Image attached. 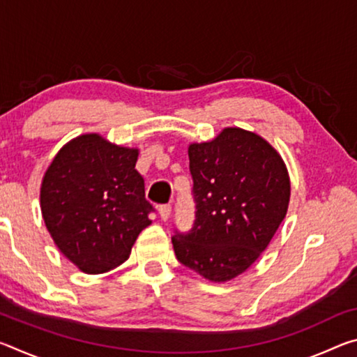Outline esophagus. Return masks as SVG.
<instances>
[{
	"label": "esophagus",
	"mask_w": 357,
	"mask_h": 357,
	"mask_svg": "<svg viewBox=\"0 0 357 357\" xmlns=\"http://www.w3.org/2000/svg\"><path fill=\"white\" fill-rule=\"evenodd\" d=\"M159 214H160V219L167 222L170 219V214H172V206L170 204H160L159 206Z\"/></svg>",
	"instance_id": "esophagus-1"
}]
</instances>
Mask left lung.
Segmentation results:
<instances>
[{"label": "left lung", "instance_id": "8db88e82", "mask_svg": "<svg viewBox=\"0 0 357 357\" xmlns=\"http://www.w3.org/2000/svg\"><path fill=\"white\" fill-rule=\"evenodd\" d=\"M195 222L172 238L176 258L204 279L243 274L283 222L291 184L282 155L255 132L225 128L189 144Z\"/></svg>", "mask_w": 357, "mask_h": 357}]
</instances>
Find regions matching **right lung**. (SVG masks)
<instances>
[{
  "label": "right lung",
  "mask_w": 357,
  "mask_h": 357,
  "mask_svg": "<svg viewBox=\"0 0 357 357\" xmlns=\"http://www.w3.org/2000/svg\"><path fill=\"white\" fill-rule=\"evenodd\" d=\"M137 159V148L84 134L66 143L47 168L42 217L59 252L83 273H108L124 263L151 225L153 206Z\"/></svg>",
  "instance_id": "obj_1"
}]
</instances>
